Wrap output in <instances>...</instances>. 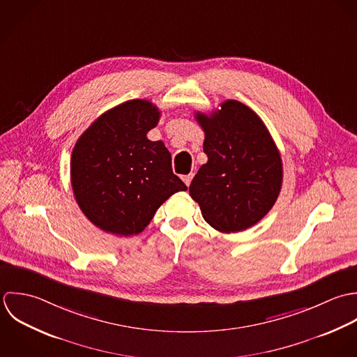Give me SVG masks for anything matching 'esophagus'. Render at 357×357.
<instances>
[{"instance_id":"34e87169","label":"esophagus","mask_w":357,"mask_h":357,"mask_svg":"<svg viewBox=\"0 0 357 357\" xmlns=\"http://www.w3.org/2000/svg\"><path fill=\"white\" fill-rule=\"evenodd\" d=\"M182 179H183V182L186 183V186H189V185H190V182H192V179H193V174L183 175V176H182Z\"/></svg>"}]
</instances>
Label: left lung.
Returning <instances> with one entry per match:
<instances>
[{"mask_svg":"<svg viewBox=\"0 0 357 357\" xmlns=\"http://www.w3.org/2000/svg\"><path fill=\"white\" fill-rule=\"evenodd\" d=\"M208 161L189 192L203 218L222 233L245 230L275 206L283 182L279 149L266 126L237 100L220 103L210 116L196 113Z\"/></svg>","mask_w":357,"mask_h":357,"instance_id":"left-lung-1","label":"left lung"}]
</instances>
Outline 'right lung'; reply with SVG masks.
Wrapping results in <instances>:
<instances>
[{
	"label": "right lung",
	"instance_id": "right-lung-1",
	"mask_svg": "<svg viewBox=\"0 0 357 357\" xmlns=\"http://www.w3.org/2000/svg\"><path fill=\"white\" fill-rule=\"evenodd\" d=\"M158 120L151 102L128 100L98 117L73 149L75 202L106 233H141L167 199L188 189L172 172L164 143L147 139Z\"/></svg>",
	"mask_w": 357,
	"mask_h": 357
}]
</instances>
